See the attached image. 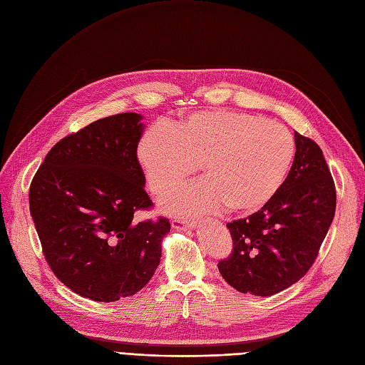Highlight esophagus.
<instances>
[{
  "instance_id": "1",
  "label": "esophagus",
  "mask_w": 365,
  "mask_h": 365,
  "mask_svg": "<svg viewBox=\"0 0 365 365\" xmlns=\"http://www.w3.org/2000/svg\"><path fill=\"white\" fill-rule=\"evenodd\" d=\"M172 227L175 230H195L197 225L195 222H185V220H180V219H173L172 220Z\"/></svg>"
}]
</instances>
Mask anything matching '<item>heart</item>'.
Listing matches in <instances>:
<instances>
[{
  "instance_id": "b5f03b06",
  "label": "heart",
  "mask_w": 365,
  "mask_h": 365,
  "mask_svg": "<svg viewBox=\"0 0 365 365\" xmlns=\"http://www.w3.org/2000/svg\"><path fill=\"white\" fill-rule=\"evenodd\" d=\"M150 189L172 190L195 170L204 178L173 190L164 212L184 217L252 213L279 193L295 155L291 132L260 117L231 109L197 111L165 129L143 135L137 149Z\"/></svg>"
}]
</instances>
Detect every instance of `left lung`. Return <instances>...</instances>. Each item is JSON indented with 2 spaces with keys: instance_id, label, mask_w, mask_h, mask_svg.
Returning <instances> with one entry per match:
<instances>
[{
  "instance_id": "8db88e82",
  "label": "left lung",
  "mask_w": 365,
  "mask_h": 365,
  "mask_svg": "<svg viewBox=\"0 0 365 365\" xmlns=\"http://www.w3.org/2000/svg\"><path fill=\"white\" fill-rule=\"evenodd\" d=\"M294 140V163L279 193L257 213L227 224L233 252L217 268L242 294L269 297L300 280L334 220L336 192L323 150L297 130Z\"/></svg>"
}]
</instances>
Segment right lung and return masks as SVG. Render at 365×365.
I'll return each instance as SVG.
<instances>
[{
  "mask_svg": "<svg viewBox=\"0 0 365 365\" xmlns=\"http://www.w3.org/2000/svg\"><path fill=\"white\" fill-rule=\"evenodd\" d=\"M141 120L117 114L62 138L30 185V215L51 271L94 302H117L145 288L170 231L165 217L134 219L152 205L137 158Z\"/></svg>",
  "mask_w": 365,
  "mask_h": 365,
  "instance_id": "add662e5",
  "label": "right lung"
}]
</instances>
